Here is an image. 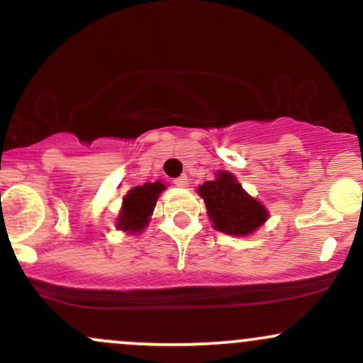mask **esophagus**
Returning <instances> with one entry per match:
<instances>
[{
    "label": "esophagus",
    "mask_w": 363,
    "mask_h": 363,
    "mask_svg": "<svg viewBox=\"0 0 363 363\" xmlns=\"http://www.w3.org/2000/svg\"><path fill=\"white\" fill-rule=\"evenodd\" d=\"M174 184H176L177 187H187V184H189V179H187V176H181V177L174 179Z\"/></svg>",
    "instance_id": "obj_1"
}]
</instances>
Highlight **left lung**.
<instances>
[{"label": "left lung", "mask_w": 363, "mask_h": 363, "mask_svg": "<svg viewBox=\"0 0 363 363\" xmlns=\"http://www.w3.org/2000/svg\"><path fill=\"white\" fill-rule=\"evenodd\" d=\"M216 230L228 235H249L268 218V211L251 198L230 172L216 174L215 181L198 187Z\"/></svg>", "instance_id": "1"}]
</instances>
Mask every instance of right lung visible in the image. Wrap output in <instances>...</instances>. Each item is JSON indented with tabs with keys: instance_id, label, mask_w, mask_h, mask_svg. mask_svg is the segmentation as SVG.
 Wrapping results in <instances>:
<instances>
[{
	"instance_id": "right-lung-1",
	"label": "right lung",
	"mask_w": 363,
	"mask_h": 363,
	"mask_svg": "<svg viewBox=\"0 0 363 363\" xmlns=\"http://www.w3.org/2000/svg\"><path fill=\"white\" fill-rule=\"evenodd\" d=\"M164 189L165 186L160 181L133 187L124 198L123 210L118 218V228L133 232V234L143 230L145 225L150 222L148 218L155 208L158 194Z\"/></svg>"
}]
</instances>
